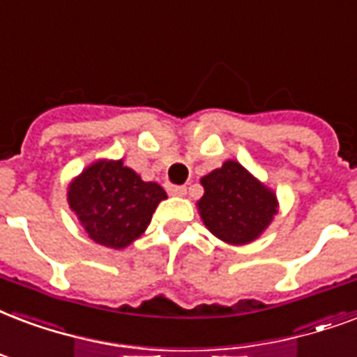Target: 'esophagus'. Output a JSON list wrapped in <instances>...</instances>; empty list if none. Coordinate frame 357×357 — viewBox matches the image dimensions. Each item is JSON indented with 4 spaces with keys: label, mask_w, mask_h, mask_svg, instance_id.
<instances>
[{
    "label": "esophagus",
    "mask_w": 357,
    "mask_h": 357,
    "mask_svg": "<svg viewBox=\"0 0 357 357\" xmlns=\"http://www.w3.org/2000/svg\"><path fill=\"white\" fill-rule=\"evenodd\" d=\"M167 189L168 195H172V197H185V192H187L183 185H168Z\"/></svg>",
    "instance_id": "esophagus-1"
}]
</instances>
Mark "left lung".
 <instances>
[{
  "label": "left lung",
  "instance_id": "obj_1",
  "mask_svg": "<svg viewBox=\"0 0 357 357\" xmlns=\"http://www.w3.org/2000/svg\"><path fill=\"white\" fill-rule=\"evenodd\" d=\"M204 197L197 202L204 227L228 245H249L262 236L279 213L275 190L252 176L238 160L206 174Z\"/></svg>",
  "mask_w": 357,
  "mask_h": 357
}]
</instances>
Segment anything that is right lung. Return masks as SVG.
I'll list each match as a JSON object with an SVG mask.
<instances>
[{"label":"right lung","mask_w":357,"mask_h":357,"mask_svg":"<svg viewBox=\"0 0 357 357\" xmlns=\"http://www.w3.org/2000/svg\"><path fill=\"white\" fill-rule=\"evenodd\" d=\"M167 192L155 181H144L123 159H97L67 187L70 211L95 243L125 249L146 232L151 215Z\"/></svg>","instance_id":"obj_1"}]
</instances>
